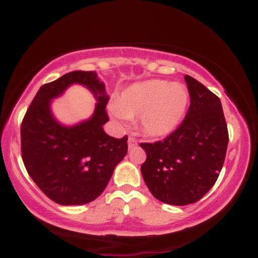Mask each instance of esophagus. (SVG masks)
<instances>
[{"label":"esophagus","instance_id":"1","mask_svg":"<svg viewBox=\"0 0 258 258\" xmlns=\"http://www.w3.org/2000/svg\"><path fill=\"white\" fill-rule=\"evenodd\" d=\"M138 146V143H137V139H136L135 137H128V148L130 149H132V148H135V147H137Z\"/></svg>","mask_w":258,"mask_h":258}]
</instances>
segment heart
<instances>
[{"mask_svg":"<svg viewBox=\"0 0 258 258\" xmlns=\"http://www.w3.org/2000/svg\"><path fill=\"white\" fill-rule=\"evenodd\" d=\"M188 92L179 84L149 80L122 92L116 105L110 108L116 119L126 120L141 115L144 133L153 138L171 135L184 117Z\"/></svg>","mask_w":258,"mask_h":258,"instance_id":"1","label":"heart"}]
</instances>
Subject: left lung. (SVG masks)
Wrapping results in <instances>:
<instances>
[{
  "instance_id": "obj_1",
  "label": "left lung",
  "mask_w": 258,
  "mask_h": 258,
  "mask_svg": "<svg viewBox=\"0 0 258 258\" xmlns=\"http://www.w3.org/2000/svg\"><path fill=\"white\" fill-rule=\"evenodd\" d=\"M190 105L184 120L162 141L141 143V171L150 193L170 205L199 201L214 186L226 159L228 128L221 100L191 76H184Z\"/></svg>"
}]
</instances>
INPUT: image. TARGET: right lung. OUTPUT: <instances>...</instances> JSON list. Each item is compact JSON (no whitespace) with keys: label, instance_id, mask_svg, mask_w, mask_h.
I'll list each match as a JSON object with an SVG mask.
<instances>
[{"label":"right lung","instance_id":"add662e5","mask_svg":"<svg viewBox=\"0 0 258 258\" xmlns=\"http://www.w3.org/2000/svg\"><path fill=\"white\" fill-rule=\"evenodd\" d=\"M72 83L90 88L99 103L90 120L65 127L49 103ZM108 96L96 72H72L41 86L20 126L22 158L36 185L59 205H84L104 191L114 168L127 154V136H108Z\"/></svg>","mask_w":258,"mask_h":258}]
</instances>
